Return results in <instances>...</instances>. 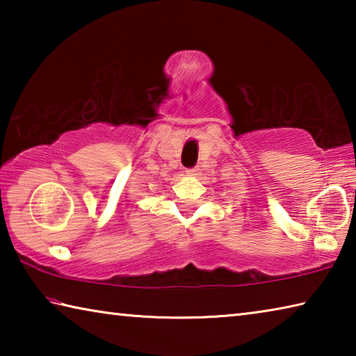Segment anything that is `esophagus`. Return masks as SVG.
Instances as JSON below:
<instances>
[{"mask_svg": "<svg viewBox=\"0 0 356 356\" xmlns=\"http://www.w3.org/2000/svg\"><path fill=\"white\" fill-rule=\"evenodd\" d=\"M186 174H188V176H197V174H200V168H190V170H186Z\"/></svg>", "mask_w": 356, "mask_h": 356, "instance_id": "34e87169", "label": "esophagus"}]
</instances>
